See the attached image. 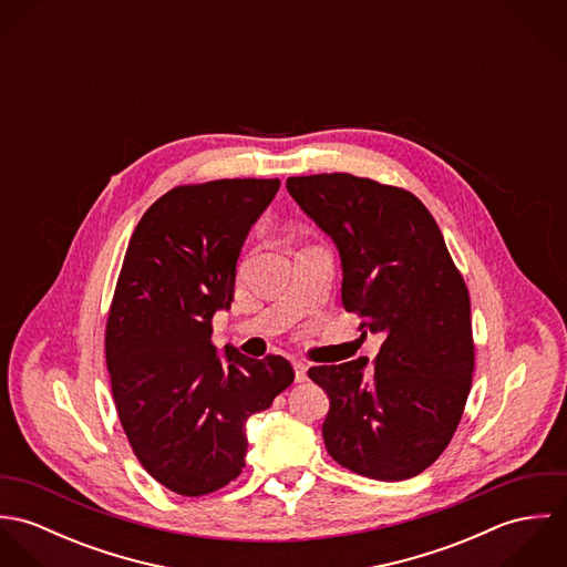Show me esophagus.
Listing matches in <instances>:
<instances>
[{
    "instance_id": "obj_1",
    "label": "esophagus",
    "mask_w": 567,
    "mask_h": 567,
    "mask_svg": "<svg viewBox=\"0 0 567 567\" xmlns=\"http://www.w3.org/2000/svg\"><path fill=\"white\" fill-rule=\"evenodd\" d=\"M292 369H295V380H297V382H306V380H308V364H306V362L295 360V362H292Z\"/></svg>"
}]
</instances>
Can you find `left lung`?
Returning a JSON list of instances; mask_svg holds the SVG:
<instances>
[{
	"mask_svg": "<svg viewBox=\"0 0 567 567\" xmlns=\"http://www.w3.org/2000/svg\"><path fill=\"white\" fill-rule=\"evenodd\" d=\"M286 185L338 246L344 310L384 336L371 367L358 358L308 371L329 395L324 447L353 474L412 478L450 445L472 391L465 279L436 220L404 187L347 172Z\"/></svg>",
	"mask_w": 567,
	"mask_h": 567,
	"instance_id": "left-lung-1",
	"label": "left lung"
}]
</instances>
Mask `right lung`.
Here are the masks:
<instances>
[{"instance_id": "obj_1", "label": "right lung", "mask_w": 567, "mask_h": 567, "mask_svg": "<svg viewBox=\"0 0 567 567\" xmlns=\"http://www.w3.org/2000/svg\"><path fill=\"white\" fill-rule=\"evenodd\" d=\"M279 178L178 185L142 216L109 308L104 353L120 423L142 467L178 495L236 481L246 419L286 391L281 355L255 360L212 340L229 310L244 240Z\"/></svg>"}]
</instances>
